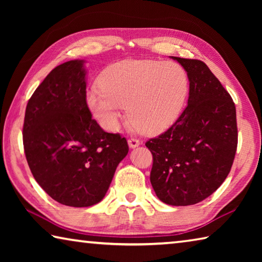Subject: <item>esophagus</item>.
<instances>
[{
  "label": "esophagus",
  "mask_w": 262,
  "mask_h": 262,
  "mask_svg": "<svg viewBox=\"0 0 262 262\" xmlns=\"http://www.w3.org/2000/svg\"><path fill=\"white\" fill-rule=\"evenodd\" d=\"M128 144H129V147L132 149H134L136 147H139V145L141 144V142H140V140L135 139V137H130V139L128 140Z\"/></svg>",
  "instance_id": "obj_1"
}]
</instances>
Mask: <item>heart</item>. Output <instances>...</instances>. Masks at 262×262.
I'll list each match as a JSON object with an SVG mask.
<instances>
[{"mask_svg": "<svg viewBox=\"0 0 262 262\" xmlns=\"http://www.w3.org/2000/svg\"><path fill=\"white\" fill-rule=\"evenodd\" d=\"M101 89L86 92V105L105 129L117 130L123 108L137 129L158 134L170 128L183 112L189 81L174 62L123 60L104 70Z\"/></svg>", "mask_w": 262, "mask_h": 262, "instance_id": "obj_1", "label": "heart"}]
</instances>
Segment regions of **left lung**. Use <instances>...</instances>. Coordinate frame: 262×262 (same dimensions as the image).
Segmentation results:
<instances>
[{
  "label": "left lung",
  "mask_w": 262,
  "mask_h": 262,
  "mask_svg": "<svg viewBox=\"0 0 262 262\" xmlns=\"http://www.w3.org/2000/svg\"><path fill=\"white\" fill-rule=\"evenodd\" d=\"M187 72V107L166 132L145 142L155 193L171 206L195 205L223 184L238 143L236 106L200 60L172 56Z\"/></svg>",
  "instance_id": "8db88e82"
}]
</instances>
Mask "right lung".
Segmentation results:
<instances>
[{
    "label": "right lung",
    "instance_id": "obj_1",
    "mask_svg": "<svg viewBox=\"0 0 262 262\" xmlns=\"http://www.w3.org/2000/svg\"><path fill=\"white\" fill-rule=\"evenodd\" d=\"M83 60L57 66L26 105L23 144L40 187L61 205L90 207L105 196L128 154L120 134L106 133L86 105Z\"/></svg>",
    "mask_w": 262,
    "mask_h": 262
}]
</instances>
